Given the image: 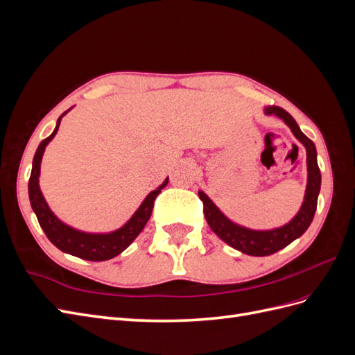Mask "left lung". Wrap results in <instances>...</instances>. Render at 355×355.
<instances>
[{
  "mask_svg": "<svg viewBox=\"0 0 355 355\" xmlns=\"http://www.w3.org/2000/svg\"><path fill=\"white\" fill-rule=\"evenodd\" d=\"M263 112L268 115H275L286 123V125L292 130L293 136L302 144L306 149V188L302 206L297 210L295 216L282 227L271 230H252L243 227V225L231 220L216 204H214L207 194L198 191V197L204 206V216L209 223L211 231L218 237L234 247L235 250L250 256H268L278 250L284 249L296 239L302 235L314 219L317 210V200L321 188V173L317 163V149L314 142L308 139L295 121V118L284 111L280 106H265Z\"/></svg>",
  "mask_w": 355,
  "mask_h": 355,
  "instance_id": "obj_1",
  "label": "left lung"
}]
</instances>
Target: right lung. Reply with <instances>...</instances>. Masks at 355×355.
Here are the masks:
<instances>
[{
    "label": "right lung",
    "instance_id": "add662e5",
    "mask_svg": "<svg viewBox=\"0 0 355 355\" xmlns=\"http://www.w3.org/2000/svg\"><path fill=\"white\" fill-rule=\"evenodd\" d=\"M72 108L63 112L59 118L55 130L53 133L42 141L34 155V161H32V171L29 178V201L31 207L37 214V219L40 222V227L42 231L46 232L47 239L55 244L59 250L65 252L68 254L81 257L85 261H93V262H101V261H108L124 252L128 245H130L139 234L142 232L145 225L148 223L149 218H151V213L154 209V201L157 196L161 192L167 184L168 178L164 179L163 184L158 188L149 192L145 197V200L141 202V206L132 214V218L128 219L123 227L118 230H114L111 232H85L80 231L77 228H72L65 222H62L55 213L51 211L49 204L42 196L40 189V171H41V161L42 155H44L46 146L53 141V137L56 136L62 118L65 116Z\"/></svg>",
    "mask_w": 355,
    "mask_h": 355
}]
</instances>
